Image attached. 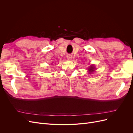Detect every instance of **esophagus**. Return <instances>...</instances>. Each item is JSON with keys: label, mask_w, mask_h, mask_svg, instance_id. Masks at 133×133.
I'll return each instance as SVG.
<instances>
[{"label": "esophagus", "mask_w": 133, "mask_h": 133, "mask_svg": "<svg viewBox=\"0 0 133 133\" xmlns=\"http://www.w3.org/2000/svg\"><path fill=\"white\" fill-rule=\"evenodd\" d=\"M67 59H68V60H71V59H72V57L71 55H68L67 56Z\"/></svg>", "instance_id": "esophagus-1"}]
</instances>
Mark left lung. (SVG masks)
<instances>
[{
    "mask_svg": "<svg viewBox=\"0 0 133 133\" xmlns=\"http://www.w3.org/2000/svg\"><path fill=\"white\" fill-rule=\"evenodd\" d=\"M88 69H88V70L89 71V74H91V73H92V72H93L95 70H94L95 69V67L93 65H92V66H90L89 68H88Z\"/></svg>",
    "mask_w": 133,
    "mask_h": 133,
    "instance_id": "left-lung-1",
    "label": "left lung"
}]
</instances>
